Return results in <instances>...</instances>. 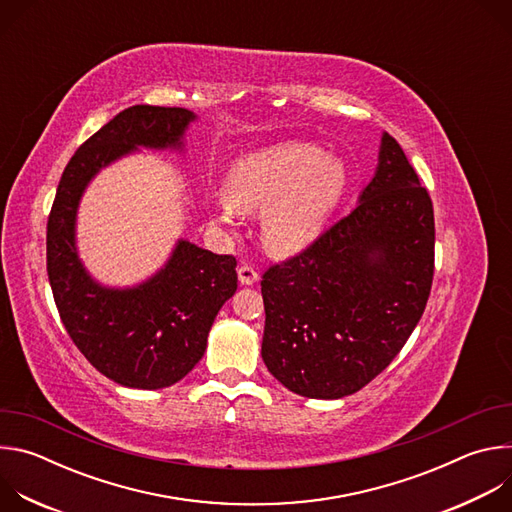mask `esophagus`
Wrapping results in <instances>:
<instances>
[{
    "label": "esophagus",
    "mask_w": 512,
    "mask_h": 512,
    "mask_svg": "<svg viewBox=\"0 0 512 512\" xmlns=\"http://www.w3.org/2000/svg\"><path fill=\"white\" fill-rule=\"evenodd\" d=\"M257 279H259V273H257V269L253 265L245 263V265L239 267V281L243 285H253V283H257Z\"/></svg>",
    "instance_id": "1"
}]
</instances>
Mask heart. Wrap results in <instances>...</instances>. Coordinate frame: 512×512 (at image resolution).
Wrapping results in <instances>:
<instances>
[{
    "label": "heart",
    "instance_id": "obj_1",
    "mask_svg": "<svg viewBox=\"0 0 512 512\" xmlns=\"http://www.w3.org/2000/svg\"><path fill=\"white\" fill-rule=\"evenodd\" d=\"M348 188L342 160L304 141H285L239 158L227 176L225 194L212 208L214 218L263 212L261 237L269 253L287 257L306 249Z\"/></svg>",
    "mask_w": 512,
    "mask_h": 512
}]
</instances>
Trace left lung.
I'll use <instances>...</instances> for the list:
<instances>
[{
  "mask_svg": "<svg viewBox=\"0 0 512 512\" xmlns=\"http://www.w3.org/2000/svg\"><path fill=\"white\" fill-rule=\"evenodd\" d=\"M433 204L383 133L356 208L261 279V356L289 391L340 399L383 373L415 330L433 281Z\"/></svg>",
  "mask_w": 512,
  "mask_h": 512,
  "instance_id": "1",
  "label": "left lung"
}]
</instances>
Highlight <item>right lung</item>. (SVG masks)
Segmentation results:
<instances>
[{
    "label": "right lung",
    "instance_id": "add662e5",
    "mask_svg": "<svg viewBox=\"0 0 512 512\" xmlns=\"http://www.w3.org/2000/svg\"><path fill=\"white\" fill-rule=\"evenodd\" d=\"M196 115L182 107L135 105L115 115L70 158L46 227V269L60 320L93 367L131 389H164L202 358L210 326L237 291V259L178 241L148 281L115 289L83 267L75 223L91 178L141 148L182 150Z\"/></svg>",
    "mask_w": 512,
    "mask_h": 512
}]
</instances>
